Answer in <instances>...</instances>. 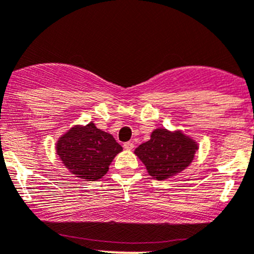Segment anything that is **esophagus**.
<instances>
[{
    "instance_id": "34e87169",
    "label": "esophagus",
    "mask_w": 254,
    "mask_h": 254,
    "mask_svg": "<svg viewBox=\"0 0 254 254\" xmlns=\"http://www.w3.org/2000/svg\"><path fill=\"white\" fill-rule=\"evenodd\" d=\"M123 146H124L125 150H132V149H134V144H132L131 141L124 142V145H123Z\"/></svg>"
}]
</instances>
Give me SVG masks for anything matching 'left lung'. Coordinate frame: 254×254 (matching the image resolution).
I'll return each instance as SVG.
<instances>
[{"instance_id":"8db88e82","label":"left lung","mask_w":254,"mask_h":254,"mask_svg":"<svg viewBox=\"0 0 254 254\" xmlns=\"http://www.w3.org/2000/svg\"><path fill=\"white\" fill-rule=\"evenodd\" d=\"M197 142L184 132L160 127L151 132L149 141L139 145L135 155L142 161L152 179L166 180L184 171L193 161Z\"/></svg>"}]
</instances>
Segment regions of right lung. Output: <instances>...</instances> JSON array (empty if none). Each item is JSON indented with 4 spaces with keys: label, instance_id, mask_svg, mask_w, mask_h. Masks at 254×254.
<instances>
[{
    "label": "right lung",
    "instance_id": "1",
    "mask_svg": "<svg viewBox=\"0 0 254 254\" xmlns=\"http://www.w3.org/2000/svg\"><path fill=\"white\" fill-rule=\"evenodd\" d=\"M63 165L84 181H97L109 170L113 159L123 150L112 134L98 129L94 123L75 125L56 144Z\"/></svg>",
    "mask_w": 254,
    "mask_h": 254
}]
</instances>
